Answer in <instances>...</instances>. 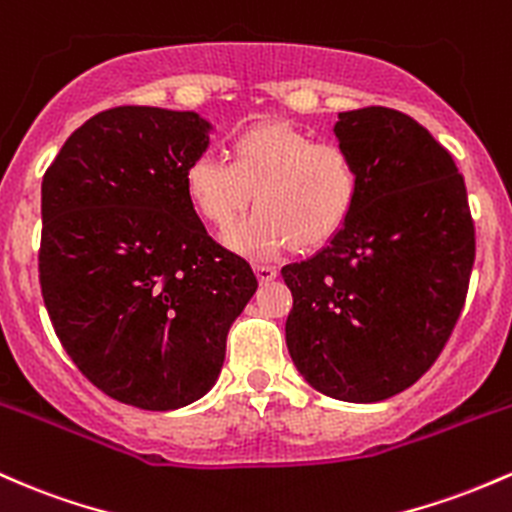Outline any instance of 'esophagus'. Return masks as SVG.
Returning <instances> with one entry per match:
<instances>
[{"instance_id": "1", "label": "esophagus", "mask_w": 512, "mask_h": 512, "mask_svg": "<svg viewBox=\"0 0 512 512\" xmlns=\"http://www.w3.org/2000/svg\"><path fill=\"white\" fill-rule=\"evenodd\" d=\"M254 271H256L258 280H261V283H271V280L278 278V268H275V266H266V263H261V266H256Z\"/></svg>"}]
</instances>
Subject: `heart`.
<instances>
[{
	"label": "heart",
	"mask_w": 512,
	"mask_h": 512,
	"mask_svg": "<svg viewBox=\"0 0 512 512\" xmlns=\"http://www.w3.org/2000/svg\"><path fill=\"white\" fill-rule=\"evenodd\" d=\"M183 188L203 220L225 227L249 205L258 208L227 227L222 241L234 254L263 261L295 244L312 249L338 234L360 200L363 176L341 142L271 120L232 140V164L203 152L183 171Z\"/></svg>",
	"instance_id": "1"
}]
</instances>
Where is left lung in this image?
<instances>
[{
  "mask_svg": "<svg viewBox=\"0 0 512 512\" xmlns=\"http://www.w3.org/2000/svg\"><path fill=\"white\" fill-rule=\"evenodd\" d=\"M363 188L312 258L283 268L290 358L321 394L375 404L409 389L455 329L474 266V222L455 159L406 113H338Z\"/></svg>",
  "mask_w": 512,
  "mask_h": 512,
  "instance_id": "obj_1",
  "label": "left lung"
}]
</instances>
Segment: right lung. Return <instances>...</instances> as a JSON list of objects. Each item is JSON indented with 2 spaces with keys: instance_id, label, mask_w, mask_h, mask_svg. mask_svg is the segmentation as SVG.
Returning a JSON list of instances; mask_svg holds the SVG:
<instances>
[{
  "instance_id": "add662e5",
  "label": "right lung",
  "mask_w": 512,
  "mask_h": 512,
  "mask_svg": "<svg viewBox=\"0 0 512 512\" xmlns=\"http://www.w3.org/2000/svg\"><path fill=\"white\" fill-rule=\"evenodd\" d=\"M210 130L193 111L111 108L67 137L40 188V292L57 338L94 387L145 411L210 392L258 287L183 188Z\"/></svg>"
}]
</instances>
